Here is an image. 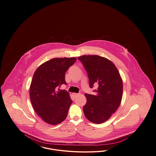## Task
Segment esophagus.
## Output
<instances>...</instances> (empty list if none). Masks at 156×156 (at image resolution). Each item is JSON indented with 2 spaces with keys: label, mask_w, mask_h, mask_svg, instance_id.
<instances>
[{
  "label": "esophagus",
  "mask_w": 156,
  "mask_h": 156,
  "mask_svg": "<svg viewBox=\"0 0 156 156\" xmlns=\"http://www.w3.org/2000/svg\"><path fill=\"white\" fill-rule=\"evenodd\" d=\"M73 95L74 98H76V97H78L79 95V94H76V93H73Z\"/></svg>",
  "instance_id": "esophagus-1"
}]
</instances>
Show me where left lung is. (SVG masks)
I'll return each instance as SVG.
<instances>
[{
	"mask_svg": "<svg viewBox=\"0 0 156 156\" xmlns=\"http://www.w3.org/2000/svg\"><path fill=\"white\" fill-rule=\"evenodd\" d=\"M86 69L89 87H98L95 95L85 94L87 103L83 107L86 118L90 122L100 124L111 118L121 103L123 82L115 64L99 55H82L78 57Z\"/></svg>",
	"mask_w": 156,
	"mask_h": 156,
	"instance_id": "8db88e82",
	"label": "left lung"
}]
</instances>
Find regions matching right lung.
Masks as SVG:
<instances>
[{
  "label": "right lung",
  "mask_w": 156,
  "mask_h": 156,
  "mask_svg": "<svg viewBox=\"0 0 156 156\" xmlns=\"http://www.w3.org/2000/svg\"><path fill=\"white\" fill-rule=\"evenodd\" d=\"M76 59L64 57L48 60L38 67L33 75L30 101L38 116L50 125H58L67 118L73 101L67 90L59 88L67 84L66 72Z\"/></svg>",
  "instance_id": "add662e5"
}]
</instances>
